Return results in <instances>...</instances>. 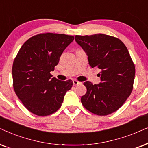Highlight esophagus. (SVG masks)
<instances>
[{"instance_id":"34e87169","label":"esophagus","mask_w":148,"mask_h":148,"mask_svg":"<svg viewBox=\"0 0 148 148\" xmlns=\"http://www.w3.org/2000/svg\"><path fill=\"white\" fill-rule=\"evenodd\" d=\"M82 84L81 82H78L76 80H73V84H74V85H79V84Z\"/></svg>"}]
</instances>
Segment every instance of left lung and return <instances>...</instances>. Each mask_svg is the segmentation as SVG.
<instances>
[{
    "mask_svg": "<svg viewBox=\"0 0 148 148\" xmlns=\"http://www.w3.org/2000/svg\"><path fill=\"white\" fill-rule=\"evenodd\" d=\"M88 56L91 68L101 69V82H84L87 91L81 97L86 110L106 116L119 109L133 90L135 68L129 51L119 38L103 34L75 36Z\"/></svg>",
    "mask_w": 148,
    "mask_h": 148,
    "instance_id": "obj_1",
    "label": "left lung"
}]
</instances>
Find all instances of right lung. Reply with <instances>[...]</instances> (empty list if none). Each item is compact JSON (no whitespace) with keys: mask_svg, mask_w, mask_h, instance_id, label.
Listing matches in <instances>:
<instances>
[{"mask_svg":"<svg viewBox=\"0 0 148 148\" xmlns=\"http://www.w3.org/2000/svg\"><path fill=\"white\" fill-rule=\"evenodd\" d=\"M73 40L72 36L45 33L31 37L19 49L13 64V88L32 113L45 116L56 112L72 88V80L51 78L50 72Z\"/></svg>","mask_w":148,"mask_h":148,"instance_id":"right-lung-1","label":"right lung"}]
</instances>
